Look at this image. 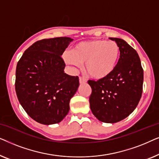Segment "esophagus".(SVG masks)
Listing matches in <instances>:
<instances>
[{
  "mask_svg": "<svg viewBox=\"0 0 159 159\" xmlns=\"http://www.w3.org/2000/svg\"><path fill=\"white\" fill-rule=\"evenodd\" d=\"M79 80H80V83H85V82H87V80L86 79H84V77H80V78H79Z\"/></svg>",
  "mask_w": 159,
  "mask_h": 159,
  "instance_id": "1",
  "label": "esophagus"
}]
</instances>
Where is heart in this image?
Segmentation results:
<instances>
[{"instance_id":"b5f03b06","label":"heart","mask_w":159,"mask_h":159,"mask_svg":"<svg viewBox=\"0 0 159 159\" xmlns=\"http://www.w3.org/2000/svg\"><path fill=\"white\" fill-rule=\"evenodd\" d=\"M120 56V48L115 41L91 40L76 44L72 51L65 52L66 64L80 68L84 63V71L93 79L103 80L116 68Z\"/></svg>"}]
</instances>
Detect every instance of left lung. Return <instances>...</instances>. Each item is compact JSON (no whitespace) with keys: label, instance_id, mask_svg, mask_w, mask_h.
Listing matches in <instances>:
<instances>
[{"label":"left lung","instance_id":"obj_1","mask_svg":"<svg viewBox=\"0 0 159 159\" xmlns=\"http://www.w3.org/2000/svg\"><path fill=\"white\" fill-rule=\"evenodd\" d=\"M120 48L116 68L105 79L88 80L92 88L90 106L94 116L105 123H116L127 117L142 96L143 69L133 48L120 38H111Z\"/></svg>","mask_w":159,"mask_h":159}]
</instances>
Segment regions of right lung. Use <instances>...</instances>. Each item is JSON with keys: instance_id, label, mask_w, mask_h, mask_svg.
Segmentation results:
<instances>
[{"instance_id": "add662e5", "label": "right lung", "mask_w": 159, "mask_h": 159, "mask_svg": "<svg viewBox=\"0 0 159 159\" xmlns=\"http://www.w3.org/2000/svg\"><path fill=\"white\" fill-rule=\"evenodd\" d=\"M73 39L54 38L34 43L17 63L15 90L27 114L43 125L57 124L69 111L79 77L64 73L61 57Z\"/></svg>"}]
</instances>
